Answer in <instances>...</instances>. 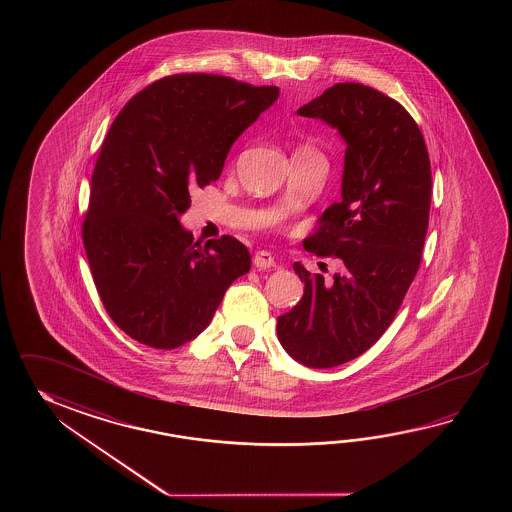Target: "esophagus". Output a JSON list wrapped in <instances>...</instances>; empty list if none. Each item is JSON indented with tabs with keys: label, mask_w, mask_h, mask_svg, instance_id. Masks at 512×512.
Returning <instances> with one entry per match:
<instances>
[{
	"label": "esophagus",
	"mask_w": 512,
	"mask_h": 512,
	"mask_svg": "<svg viewBox=\"0 0 512 512\" xmlns=\"http://www.w3.org/2000/svg\"><path fill=\"white\" fill-rule=\"evenodd\" d=\"M254 267L258 271H265V269H271L276 267V260H274V254L269 251H258L254 254Z\"/></svg>",
	"instance_id": "obj_1"
}]
</instances>
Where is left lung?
I'll use <instances>...</instances> for the list:
<instances>
[{
	"mask_svg": "<svg viewBox=\"0 0 512 512\" xmlns=\"http://www.w3.org/2000/svg\"><path fill=\"white\" fill-rule=\"evenodd\" d=\"M296 113L346 142L342 197L304 241L305 251L342 261V271L329 282L296 261L304 296L276 324L296 362L326 370L370 349L403 304L425 245L432 172L415 120L373 87L335 84Z\"/></svg>",
	"mask_w": 512,
	"mask_h": 512,
	"instance_id": "1",
	"label": "left lung"
}]
</instances>
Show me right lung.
Wrapping results in <instances>:
<instances>
[{"label": "right lung", "mask_w": 512, "mask_h": 512, "mask_svg": "<svg viewBox=\"0 0 512 512\" xmlns=\"http://www.w3.org/2000/svg\"><path fill=\"white\" fill-rule=\"evenodd\" d=\"M276 86L174 75L113 120L91 177L82 240L98 296L133 340L175 349L210 324L230 283L251 271L232 238L194 241L179 218L190 186L219 179L230 146L271 108Z\"/></svg>", "instance_id": "add662e5"}]
</instances>
